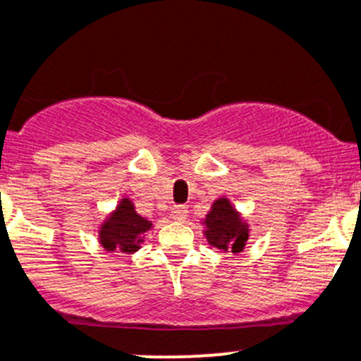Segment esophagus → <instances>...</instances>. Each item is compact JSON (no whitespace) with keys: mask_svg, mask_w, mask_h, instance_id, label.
<instances>
[{"mask_svg":"<svg viewBox=\"0 0 361 361\" xmlns=\"http://www.w3.org/2000/svg\"><path fill=\"white\" fill-rule=\"evenodd\" d=\"M188 216V207L187 206H174L173 211H171V218L174 219V221H185Z\"/></svg>","mask_w":361,"mask_h":361,"instance_id":"esophagus-1","label":"esophagus"}]
</instances>
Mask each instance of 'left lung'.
<instances>
[{
    "instance_id": "8db88e82",
    "label": "left lung",
    "mask_w": 361,
    "mask_h": 361,
    "mask_svg": "<svg viewBox=\"0 0 361 361\" xmlns=\"http://www.w3.org/2000/svg\"><path fill=\"white\" fill-rule=\"evenodd\" d=\"M204 225L207 242L223 252L238 254L247 244L249 225L240 218V212L231 206L226 197L214 200L204 219Z\"/></svg>"
}]
</instances>
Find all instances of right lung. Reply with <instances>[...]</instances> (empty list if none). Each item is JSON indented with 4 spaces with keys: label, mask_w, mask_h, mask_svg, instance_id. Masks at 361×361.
Masks as SVG:
<instances>
[{
    "label": "right lung",
    "mask_w": 361,
    "mask_h": 361,
    "mask_svg": "<svg viewBox=\"0 0 361 361\" xmlns=\"http://www.w3.org/2000/svg\"><path fill=\"white\" fill-rule=\"evenodd\" d=\"M150 228L152 223L135 211L131 200L123 199L116 211L111 212V216L102 223L98 238L102 247L109 252L133 254L140 249L143 233Z\"/></svg>",
    "instance_id": "obj_1"
}]
</instances>
